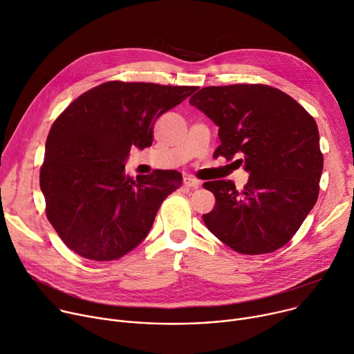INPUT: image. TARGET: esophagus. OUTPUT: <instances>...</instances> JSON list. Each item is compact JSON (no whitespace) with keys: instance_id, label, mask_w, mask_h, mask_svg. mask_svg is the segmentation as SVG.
I'll return each mask as SVG.
<instances>
[{"instance_id":"obj_1","label":"esophagus","mask_w":354,"mask_h":354,"mask_svg":"<svg viewBox=\"0 0 354 354\" xmlns=\"http://www.w3.org/2000/svg\"><path fill=\"white\" fill-rule=\"evenodd\" d=\"M183 185L187 187H198L201 185V182L195 178H190V176H185L183 178Z\"/></svg>"}]
</instances>
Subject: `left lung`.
Masks as SVG:
<instances>
[{
	"instance_id": "1",
	"label": "left lung",
	"mask_w": 354,
	"mask_h": 354,
	"mask_svg": "<svg viewBox=\"0 0 354 354\" xmlns=\"http://www.w3.org/2000/svg\"><path fill=\"white\" fill-rule=\"evenodd\" d=\"M190 106L217 127L214 156L232 159L250 174L243 190L233 180L203 187L216 198L203 214L206 227L241 254H266L298 232L319 195L324 155L313 117L286 93L267 84L203 87Z\"/></svg>"
}]
</instances>
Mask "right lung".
<instances>
[{
	"mask_svg": "<svg viewBox=\"0 0 354 354\" xmlns=\"http://www.w3.org/2000/svg\"><path fill=\"white\" fill-rule=\"evenodd\" d=\"M196 88L107 82L56 118L39 183L46 217L71 250L87 260L113 261L144 241L182 175L158 169L134 179L125 175L128 153L151 147L155 121Z\"/></svg>",
	"mask_w": 354,
	"mask_h": 354,
	"instance_id": "right-lung-1",
	"label": "right lung"
}]
</instances>
